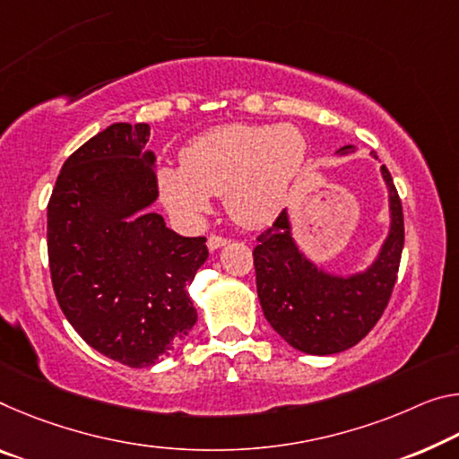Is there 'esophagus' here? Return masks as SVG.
<instances>
[{
	"instance_id": "esophagus-1",
	"label": "esophagus",
	"mask_w": 459,
	"mask_h": 459,
	"mask_svg": "<svg viewBox=\"0 0 459 459\" xmlns=\"http://www.w3.org/2000/svg\"><path fill=\"white\" fill-rule=\"evenodd\" d=\"M229 243V238L227 237H221V235H210L208 237V249L210 251H214V249H221L222 245H227Z\"/></svg>"
}]
</instances>
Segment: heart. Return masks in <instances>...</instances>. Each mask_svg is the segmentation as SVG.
I'll return each mask as SVG.
<instances>
[{"label": "heart", "instance_id": "1", "mask_svg": "<svg viewBox=\"0 0 459 459\" xmlns=\"http://www.w3.org/2000/svg\"><path fill=\"white\" fill-rule=\"evenodd\" d=\"M304 159L307 141L296 126H218L187 144L181 169H159V194L179 221H200L210 210V195L224 194L232 221L265 227L286 204Z\"/></svg>", "mask_w": 459, "mask_h": 459}]
</instances>
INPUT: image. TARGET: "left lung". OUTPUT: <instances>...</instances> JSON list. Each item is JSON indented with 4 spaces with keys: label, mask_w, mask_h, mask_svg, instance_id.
<instances>
[{
    "label": "left lung",
    "mask_w": 459,
    "mask_h": 459,
    "mask_svg": "<svg viewBox=\"0 0 459 459\" xmlns=\"http://www.w3.org/2000/svg\"><path fill=\"white\" fill-rule=\"evenodd\" d=\"M347 151L351 147L341 149ZM382 176L390 190L392 227L380 257L366 273L334 278L318 272L296 249L286 210L257 237L253 264L261 308L273 331L298 351H345L374 329L388 307L404 247V216L386 165Z\"/></svg>",
    "instance_id": "left-lung-1"
}]
</instances>
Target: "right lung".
I'll return each instance as SVG.
<instances>
[{
    "label": "right lung",
    "instance_id": "1",
    "mask_svg": "<svg viewBox=\"0 0 459 459\" xmlns=\"http://www.w3.org/2000/svg\"><path fill=\"white\" fill-rule=\"evenodd\" d=\"M149 125L101 130L65 161L48 200L47 247L63 315L87 345L130 368L169 355L195 325L187 296L206 237L149 212L157 198Z\"/></svg>",
    "mask_w": 459,
    "mask_h": 459
}]
</instances>
